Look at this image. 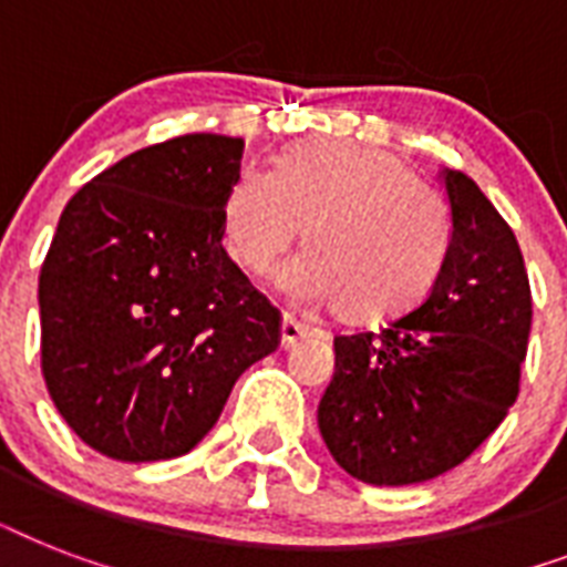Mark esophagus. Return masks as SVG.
<instances>
[{"mask_svg":"<svg viewBox=\"0 0 567 567\" xmlns=\"http://www.w3.org/2000/svg\"><path fill=\"white\" fill-rule=\"evenodd\" d=\"M282 347L285 350H291V347H297L302 341V338H309L311 336V329L306 327V323H300L297 318H291V315H285L282 318Z\"/></svg>","mask_w":567,"mask_h":567,"instance_id":"1","label":"esophagus"}]
</instances>
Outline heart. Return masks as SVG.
Listing matches in <instances>:
<instances>
[{
    "mask_svg": "<svg viewBox=\"0 0 567 567\" xmlns=\"http://www.w3.org/2000/svg\"><path fill=\"white\" fill-rule=\"evenodd\" d=\"M223 235L235 265L265 276L302 235L306 256L285 288L336 306L355 327L385 323L435 288L453 226L439 194L385 150L309 141L274 173L240 171L223 199Z\"/></svg>",
    "mask_w": 567,
    "mask_h": 567,
    "instance_id": "heart-1",
    "label": "heart"
}]
</instances>
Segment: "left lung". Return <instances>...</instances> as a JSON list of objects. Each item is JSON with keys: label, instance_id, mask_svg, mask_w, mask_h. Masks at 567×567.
I'll return each instance as SVG.
<instances>
[{"label": "left lung", "instance_id": "1", "mask_svg": "<svg viewBox=\"0 0 567 567\" xmlns=\"http://www.w3.org/2000/svg\"><path fill=\"white\" fill-rule=\"evenodd\" d=\"M453 240L439 282L377 332L336 336L318 423L347 474L426 483L462 465L520 391L533 293L515 231L462 171L444 173Z\"/></svg>", "mask_w": 567, "mask_h": 567}]
</instances>
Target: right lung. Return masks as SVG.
I'll list each match as a JSON object with an SVG mask.
<instances>
[{
    "instance_id": "obj_1",
    "label": "right lung",
    "mask_w": 567,
    "mask_h": 567,
    "mask_svg": "<svg viewBox=\"0 0 567 567\" xmlns=\"http://www.w3.org/2000/svg\"><path fill=\"white\" fill-rule=\"evenodd\" d=\"M244 141L182 135L66 203L40 267V371L70 430L120 462L185 456L282 315L223 249Z\"/></svg>"
}]
</instances>
